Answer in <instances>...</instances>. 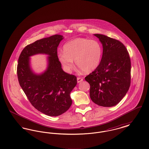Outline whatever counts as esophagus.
<instances>
[{
    "label": "esophagus",
    "mask_w": 149,
    "mask_h": 149,
    "mask_svg": "<svg viewBox=\"0 0 149 149\" xmlns=\"http://www.w3.org/2000/svg\"><path fill=\"white\" fill-rule=\"evenodd\" d=\"M83 80V79L82 78H77V82H78V83H80V82H81V81H82Z\"/></svg>",
    "instance_id": "34e87169"
}]
</instances>
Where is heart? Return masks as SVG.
<instances>
[{
	"label": "heart",
	"instance_id": "heart-1",
	"mask_svg": "<svg viewBox=\"0 0 149 149\" xmlns=\"http://www.w3.org/2000/svg\"><path fill=\"white\" fill-rule=\"evenodd\" d=\"M64 52H59L58 58L64 70L70 72L74 62L82 71L89 73L96 70L100 64L103 48L97 40L77 38L64 45Z\"/></svg>",
	"mask_w": 149,
	"mask_h": 149
}]
</instances>
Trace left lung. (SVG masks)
Returning a JSON list of instances; mask_svg holds the SVG:
<instances>
[{"label":"left lung","mask_w":149,"mask_h":149,"mask_svg":"<svg viewBox=\"0 0 149 149\" xmlns=\"http://www.w3.org/2000/svg\"><path fill=\"white\" fill-rule=\"evenodd\" d=\"M94 35L102 44L103 55L98 68L85 78L90 84V97L100 106H114L130 86V58L120 41L101 34Z\"/></svg>","instance_id":"obj_1"}]
</instances>
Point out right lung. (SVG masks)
I'll list each match as a JSON object with an SVG mask.
<instances>
[{
  "instance_id": "right-lung-1",
  "label": "right lung",
  "mask_w": 149,
  "mask_h": 149,
  "mask_svg": "<svg viewBox=\"0 0 149 149\" xmlns=\"http://www.w3.org/2000/svg\"><path fill=\"white\" fill-rule=\"evenodd\" d=\"M64 39L58 35L39 40L22 50L17 66L18 79L32 105L49 116H58L71 106L70 93L77 84V77L63 71L57 49ZM38 54L48 55L47 68L40 74L30 65V56Z\"/></svg>"
}]
</instances>
